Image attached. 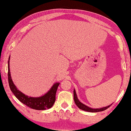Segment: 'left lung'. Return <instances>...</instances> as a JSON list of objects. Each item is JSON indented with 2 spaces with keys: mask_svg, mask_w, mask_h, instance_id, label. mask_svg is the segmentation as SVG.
Returning a JSON list of instances; mask_svg holds the SVG:
<instances>
[{
  "mask_svg": "<svg viewBox=\"0 0 131 131\" xmlns=\"http://www.w3.org/2000/svg\"><path fill=\"white\" fill-rule=\"evenodd\" d=\"M73 94H74V103L76 104L77 106H78L80 109H81V110H82L86 111V112H92V113L102 112V111H104V110H106V109L108 108V107H110L111 105H112V104L109 105H108V106L102 107V108H91V107H89L88 106H87V105H85V104H84L82 103L81 102H80L79 100L78 96H77V94H76V91H75V89H74V91H73Z\"/></svg>",
  "mask_w": 131,
  "mask_h": 131,
  "instance_id": "left-lung-1",
  "label": "left lung"
}]
</instances>
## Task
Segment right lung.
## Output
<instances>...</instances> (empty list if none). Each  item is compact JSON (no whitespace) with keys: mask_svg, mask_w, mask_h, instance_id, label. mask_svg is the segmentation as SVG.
I'll list each match as a JSON object with an SVG mask.
<instances>
[{"mask_svg":"<svg viewBox=\"0 0 131 131\" xmlns=\"http://www.w3.org/2000/svg\"><path fill=\"white\" fill-rule=\"evenodd\" d=\"M9 60L10 56L9 57L8 62L9 85L10 90L14 94V95L16 96V98L24 104L35 110H43L51 108L55 101V95H56L57 88L60 85V83L59 82L55 83L45 94L39 97H31V96L26 95L17 89L12 81L9 69Z\"/></svg>","mask_w":131,"mask_h":131,"instance_id":"1","label":"right lung"}]
</instances>
